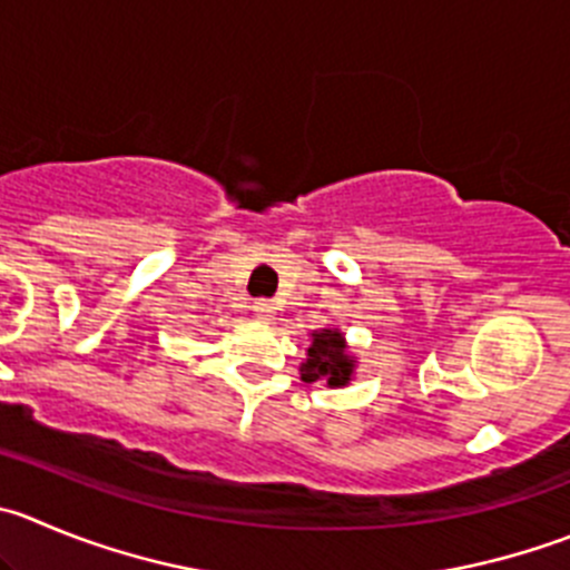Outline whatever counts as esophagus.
Wrapping results in <instances>:
<instances>
[{
	"mask_svg": "<svg viewBox=\"0 0 570 570\" xmlns=\"http://www.w3.org/2000/svg\"><path fill=\"white\" fill-rule=\"evenodd\" d=\"M252 311H254V316L263 318V322H271V318H274V313H276V305L271 299H257L252 305Z\"/></svg>",
	"mask_w": 570,
	"mask_h": 570,
	"instance_id": "obj_1",
	"label": "esophagus"
}]
</instances>
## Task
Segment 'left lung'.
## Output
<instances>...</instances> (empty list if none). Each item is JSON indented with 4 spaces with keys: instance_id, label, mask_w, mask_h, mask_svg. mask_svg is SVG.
I'll use <instances>...</instances> for the list:
<instances>
[{
    "instance_id": "obj_1",
    "label": "left lung",
    "mask_w": 570,
    "mask_h": 570,
    "mask_svg": "<svg viewBox=\"0 0 570 570\" xmlns=\"http://www.w3.org/2000/svg\"><path fill=\"white\" fill-rule=\"evenodd\" d=\"M352 375V357L346 355L344 335L338 330L313 333V346L302 363V381H327V386H344Z\"/></svg>"
}]
</instances>
